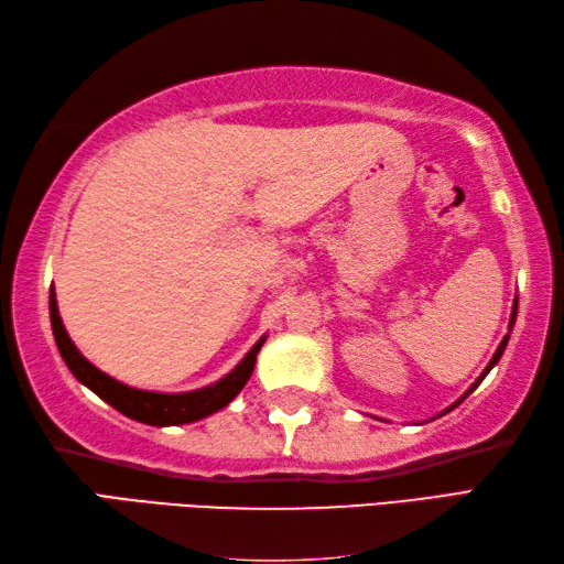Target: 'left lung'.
<instances>
[{"instance_id": "1", "label": "left lung", "mask_w": 564, "mask_h": 564, "mask_svg": "<svg viewBox=\"0 0 564 564\" xmlns=\"http://www.w3.org/2000/svg\"><path fill=\"white\" fill-rule=\"evenodd\" d=\"M517 310H519V297H517V301H513V307H511V319H509V332H511V329H513V322H517ZM507 344H509V334H507V337H505V339H501V344H499V349H497V351H495V356H492V361H489V364H487V368H485V370H482V376H480V378H477V380H475V382H473V386H470V390H467V392H465V394H470V392H473V390H475V388H477V386H480V382H482V380H485V376H487V373H489V370H492V368H495V366H497V364H499V358H501V354H505V349H507ZM465 394H463V398H460V400H465ZM460 400H458V402H460ZM458 402H455V404H458ZM455 404H451V406H448V410H443V412H441V414H446V412H451V410H453V406H455ZM441 414H438V416H441Z\"/></svg>"}]
</instances>
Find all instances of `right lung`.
I'll list each match as a JSON object with an SVG mask.
<instances>
[{
	"instance_id": "1",
	"label": "right lung",
	"mask_w": 564,
	"mask_h": 564,
	"mask_svg": "<svg viewBox=\"0 0 564 564\" xmlns=\"http://www.w3.org/2000/svg\"><path fill=\"white\" fill-rule=\"evenodd\" d=\"M51 325H53L57 351L63 356L67 368L72 370V376H75L82 386H87L91 392H97L104 402H109L113 406V410L150 426L191 424L230 404L239 394V390L247 386L251 373H254L257 354L263 346V341H267V337H261L247 351L242 361H239L230 373L223 376L220 380H215L213 386L191 390V392H152V390L130 388L126 382L106 376L104 370L89 364L87 358L79 354L77 346L69 339L63 319H59L55 289H51Z\"/></svg>"
}]
</instances>
